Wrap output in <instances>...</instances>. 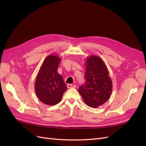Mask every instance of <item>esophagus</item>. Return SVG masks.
I'll list each match as a JSON object with an SVG mask.
<instances>
[{"label": "esophagus", "mask_w": 146, "mask_h": 146, "mask_svg": "<svg viewBox=\"0 0 146 146\" xmlns=\"http://www.w3.org/2000/svg\"><path fill=\"white\" fill-rule=\"evenodd\" d=\"M67 86H68V88H76V85H72V84H68Z\"/></svg>", "instance_id": "34e87169"}]
</instances>
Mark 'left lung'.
Here are the masks:
<instances>
[{
    "label": "left lung",
    "mask_w": 146,
    "mask_h": 146,
    "mask_svg": "<svg viewBox=\"0 0 146 146\" xmlns=\"http://www.w3.org/2000/svg\"><path fill=\"white\" fill-rule=\"evenodd\" d=\"M85 78V84L78 88L85 104L92 108L105 104L111 96L113 85L102 59L96 55L88 57Z\"/></svg>",
    "instance_id": "left-lung-1"
}]
</instances>
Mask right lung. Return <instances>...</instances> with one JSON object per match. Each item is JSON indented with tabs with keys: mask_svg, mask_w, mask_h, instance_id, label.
Instances as JSON below:
<instances>
[{
	"mask_svg": "<svg viewBox=\"0 0 146 146\" xmlns=\"http://www.w3.org/2000/svg\"><path fill=\"white\" fill-rule=\"evenodd\" d=\"M61 58L56 55H50L44 61L35 83L37 97L43 104L54 105L62 98L67 86L63 77L58 72Z\"/></svg>",
	"mask_w": 146,
	"mask_h": 146,
	"instance_id": "obj_1",
	"label": "right lung"
}]
</instances>
